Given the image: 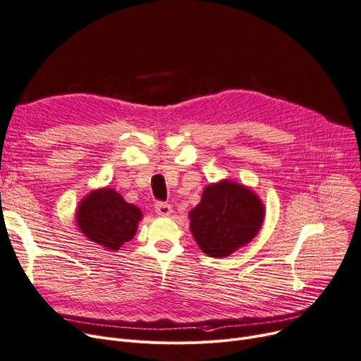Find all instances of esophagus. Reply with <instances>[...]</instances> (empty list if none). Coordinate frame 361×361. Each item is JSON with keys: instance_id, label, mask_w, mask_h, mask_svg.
I'll list each match as a JSON object with an SVG mask.
<instances>
[{"instance_id": "34e87169", "label": "esophagus", "mask_w": 361, "mask_h": 361, "mask_svg": "<svg viewBox=\"0 0 361 361\" xmlns=\"http://www.w3.org/2000/svg\"><path fill=\"white\" fill-rule=\"evenodd\" d=\"M155 211L161 216H169L171 214H173V206L168 204V203H164V202H158L155 204Z\"/></svg>"}]
</instances>
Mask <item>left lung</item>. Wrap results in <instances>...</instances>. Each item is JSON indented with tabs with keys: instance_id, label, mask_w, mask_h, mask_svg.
Instances as JSON below:
<instances>
[{
	"instance_id": "left-lung-1",
	"label": "left lung",
	"mask_w": 361,
	"mask_h": 361,
	"mask_svg": "<svg viewBox=\"0 0 361 361\" xmlns=\"http://www.w3.org/2000/svg\"><path fill=\"white\" fill-rule=\"evenodd\" d=\"M188 218L200 250L211 257H226L257 235L264 204L247 185L225 178L204 187Z\"/></svg>"
}]
</instances>
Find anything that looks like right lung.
<instances>
[{
  "label": "right lung",
  "instance_id": "right-lung-1",
  "mask_svg": "<svg viewBox=\"0 0 361 361\" xmlns=\"http://www.w3.org/2000/svg\"><path fill=\"white\" fill-rule=\"evenodd\" d=\"M143 214L114 188H94L75 209V224L80 233L105 250L117 252L135 237Z\"/></svg>",
  "mask_w": 361,
  "mask_h": 361
}]
</instances>
